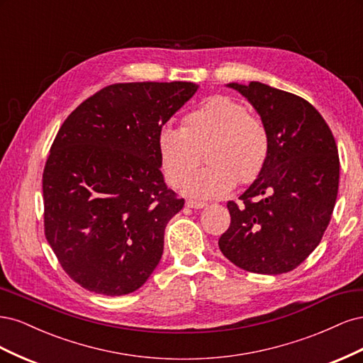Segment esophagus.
Segmentation results:
<instances>
[{"label": "esophagus", "mask_w": 363, "mask_h": 363, "mask_svg": "<svg viewBox=\"0 0 363 363\" xmlns=\"http://www.w3.org/2000/svg\"><path fill=\"white\" fill-rule=\"evenodd\" d=\"M204 206H206V203H203V201H195V200L186 201V207H191V208H203Z\"/></svg>", "instance_id": "34e87169"}]
</instances>
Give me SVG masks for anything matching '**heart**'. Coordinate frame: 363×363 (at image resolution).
<instances>
[{
	"mask_svg": "<svg viewBox=\"0 0 363 363\" xmlns=\"http://www.w3.org/2000/svg\"><path fill=\"white\" fill-rule=\"evenodd\" d=\"M208 163L186 182L184 192L215 199L232 191L238 180L250 183L263 169L269 136L260 119L233 98L215 95L183 118V128L163 127L157 152L168 183L180 186L200 163Z\"/></svg>",
	"mask_w": 363,
	"mask_h": 363,
	"instance_id": "obj_1",
	"label": "heart"
}]
</instances>
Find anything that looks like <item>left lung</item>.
<instances>
[{"label": "left lung", "mask_w": 363, "mask_h": 363, "mask_svg": "<svg viewBox=\"0 0 363 363\" xmlns=\"http://www.w3.org/2000/svg\"><path fill=\"white\" fill-rule=\"evenodd\" d=\"M256 108L269 136L265 167L228 201L232 221L219 238L223 255L257 274L289 272L321 242L339 186V156L332 130L301 96L259 82L228 83Z\"/></svg>", "instance_id": "obj_1"}]
</instances>
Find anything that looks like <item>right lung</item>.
<instances>
[{
	"label": "right lung",
	"mask_w": 363,
	"mask_h": 363,
	"mask_svg": "<svg viewBox=\"0 0 363 363\" xmlns=\"http://www.w3.org/2000/svg\"><path fill=\"white\" fill-rule=\"evenodd\" d=\"M199 84L118 83L65 119L42 175L45 238L82 288L125 295L159 265L184 200L160 171L157 135Z\"/></svg>",
	"instance_id": "1"
}]
</instances>
